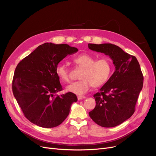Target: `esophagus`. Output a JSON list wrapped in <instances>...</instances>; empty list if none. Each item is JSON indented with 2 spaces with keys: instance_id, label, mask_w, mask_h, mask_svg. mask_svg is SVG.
I'll list each match as a JSON object with an SVG mask.
<instances>
[{
  "instance_id": "obj_1",
  "label": "esophagus",
  "mask_w": 156,
  "mask_h": 156,
  "mask_svg": "<svg viewBox=\"0 0 156 156\" xmlns=\"http://www.w3.org/2000/svg\"><path fill=\"white\" fill-rule=\"evenodd\" d=\"M78 100H83L84 98H85V96H78Z\"/></svg>"
}]
</instances>
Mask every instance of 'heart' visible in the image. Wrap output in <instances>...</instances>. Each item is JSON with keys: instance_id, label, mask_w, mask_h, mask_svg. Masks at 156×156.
Instances as JSON below:
<instances>
[{"instance_id": "heart-1", "label": "heart", "mask_w": 156, "mask_h": 156, "mask_svg": "<svg viewBox=\"0 0 156 156\" xmlns=\"http://www.w3.org/2000/svg\"><path fill=\"white\" fill-rule=\"evenodd\" d=\"M73 62L80 68V80L68 85L66 90L77 95L85 94L93 86L100 87L104 85L110 78L112 71L111 62L105 58L96 60L90 55L82 53L73 58ZM56 74L61 81L68 83L70 82V75L67 67L63 63L58 64Z\"/></svg>"}]
</instances>
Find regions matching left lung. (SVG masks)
<instances>
[{
    "label": "left lung",
    "mask_w": 156,
    "mask_h": 156,
    "mask_svg": "<svg viewBox=\"0 0 156 156\" xmlns=\"http://www.w3.org/2000/svg\"><path fill=\"white\" fill-rule=\"evenodd\" d=\"M91 50L109 56L115 71L93 96L96 107L89 112L94 122L103 127H114L130 118L143 88V76L134 56L112 44H89Z\"/></svg>",
    "instance_id": "left-lung-1"
}]
</instances>
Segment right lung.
Wrapping results in <instances>:
<instances>
[{
	"mask_svg": "<svg viewBox=\"0 0 156 156\" xmlns=\"http://www.w3.org/2000/svg\"><path fill=\"white\" fill-rule=\"evenodd\" d=\"M78 49L67 44L45 43L39 45L17 65L12 90L25 117L39 126L53 128L60 125L69 114L76 94L56 95L62 87L55 70L57 65Z\"/></svg>",
	"mask_w": 156,
	"mask_h": 156,
	"instance_id": "right-lung-1",
	"label": "right lung"
}]
</instances>
